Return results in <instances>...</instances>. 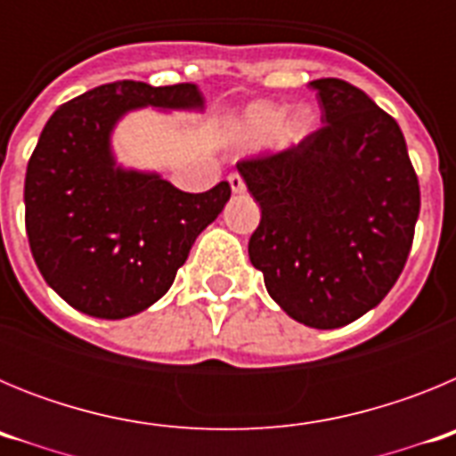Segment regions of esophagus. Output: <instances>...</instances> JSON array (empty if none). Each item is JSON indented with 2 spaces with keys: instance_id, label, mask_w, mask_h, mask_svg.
Returning <instances> with one entry per match:
<instances>
[{
  "instance_id": "34e87169",
  "label": "esophagus",
  "mask_w": 456,
  "mask_h": 456,
  "mask_svg": "<svg viewBox=\"0 0 456 456\" xmlns=\"http://www.w3.org/2000/svg\"><path fill=\"white\" fill-rule=\"evenodd\" d=\"M228 183H231L232 193H241L244 189H247V184H244V180H241L240 173H231V175H228Z\"/></svg>"
}]
</instances>
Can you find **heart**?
Segmentation results:
<instances>
[{"label": "heart", "instance_id": "obj_1", "mask_svg": "<svg viewBox=\"0 0 456 456\" xmlns=\"http://www.w3.org/2000/svg\"><path fill=\"white\" fill-rule=\"evenodd\" d=\"M317 127V111L310 104L285 111V107L273 102H253L240 114L235 132L240 141L257 146L267 141L276 151H289L308 139Z\"/></svg>", "mask_w": 456, "mask_h": 456}]
</instances>
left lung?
<instances>
[{"label":"left lung","mask_w":456,"mask_h":456,"mask_svg":"<svg viewBox=\"0 0 456 456\" xmlns=\"http://www.w3.org/2000/svg\"><path fill=\"white\" fill-rule=\"evenodd\" d=\"M322 130L237 164L260 205L248 257L292 320L338 329L381 304L400 278L420 187L400 125L345 79L310 82Z\"/></svg>","instance_id":"left-lung-1"}]
</instances>
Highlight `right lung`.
Returning <instances> with one entry per match:
<instances>
[{
  "label": "right lung",
  "mask_w": 456,
  "mask_h": 456,
  "mask_svg": "<svg viewBox=\"0 0 456 456\" xmlns=\"http://www.w3.org/2000/svg\"><path fill=\"white\" fill-rule=\"evenodd\" d=\"M203 111L196 84L123 79L61 104L24 178L27 237L45 283L84 315L125 320L159 301L231 184L187 193L159 173L116 162L111 134L136 109Z\"/></svg>",
  "instance_id": "obj_1"
}]
</instances>
